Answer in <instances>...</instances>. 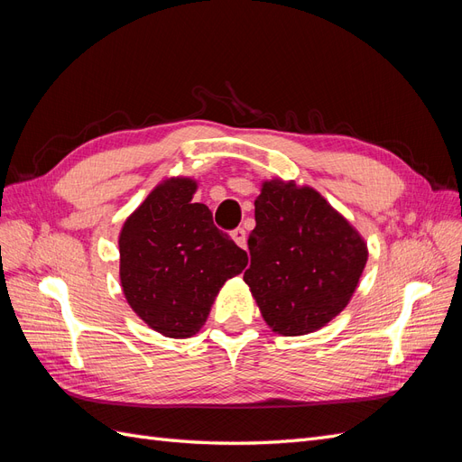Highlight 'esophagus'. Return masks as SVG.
I'll return each mask as SVG.
<instances>
[{
    "mask_svg": "<svg viewBox=\"0 0 462 462\" xmlns=\"http://www.w3.org/2000/svg\"><path fill=\"white\" fill-rule=\"evenodd\" d=\"M231 236H233V241L239 245L241 248H246V231L243 229V227H236V229H233L231 231Z\"/></svg>",
    "mask_w": 462,
    "mask_h": 462,
    "instance_id": "obj_1",
    "label": "esophagus"
}]
</instances>
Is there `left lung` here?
<instances>
[{
  "instance_id": "obj_1",
  "label": "left lung",
  "mask_w": 462,
  "mask_h": 462,
  "mask_svg": "<svg viewBox=\"0 0 462 462\" xmlns=\"http://www.w3.org/2000/svg\"><path fill=\"white\" fill-rule=\"evenodd\" d=\"M254 208L245 283L265 324L285 337L324 328L365 272V239L318 190L295 180H263Z\"/></svg>"
}]
</instances>
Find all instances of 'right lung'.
Returning a JSON list of instances; mask_svg holds the SVG:
<instances>
[{
    "label": "right lung",
    "mask_w": 462,
    "mask_h": 462,
    "mask_svg": "<svg viewBox=\"0 0 462 462\" xmlns=\"http://www.w3.org/2000/svg\"><path fill=\"white\" fill-rule=\"evenodd\" d=\"M197 180L171 177L123 223L119 277L136 316L165 337L199 333L227 279L246 268V253L192 202Z\"/></svg>",
    "instance_id": "obj_1"
}]
</instances>
